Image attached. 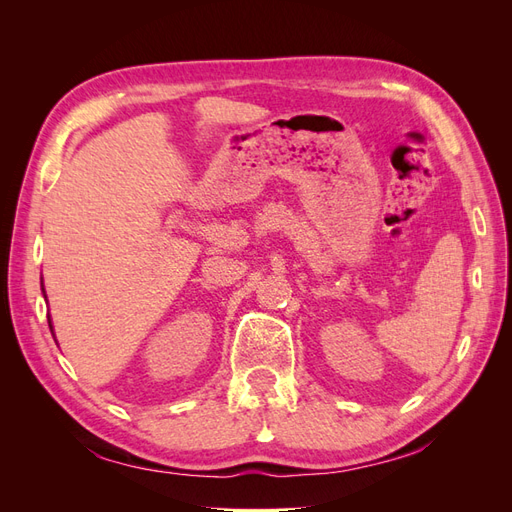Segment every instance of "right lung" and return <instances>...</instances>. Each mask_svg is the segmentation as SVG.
Instances as JSON below:
<instances>
[{
  "instance_id": "obj_1",
  "label": "right lung",
  "mask_w": 512,
  "mask_h": 512,
  "mask_svg": "<svg viewBox=\"0 0 512 512\" xmlns=\"http://www.w3.org/2000/svg\"><path fill=\"white\" fill-rule=\"evenodd\" d=\"M49 327H51V322H49ZM51 331H53V327H51Z\"/></svg>"
}]
</instances>
